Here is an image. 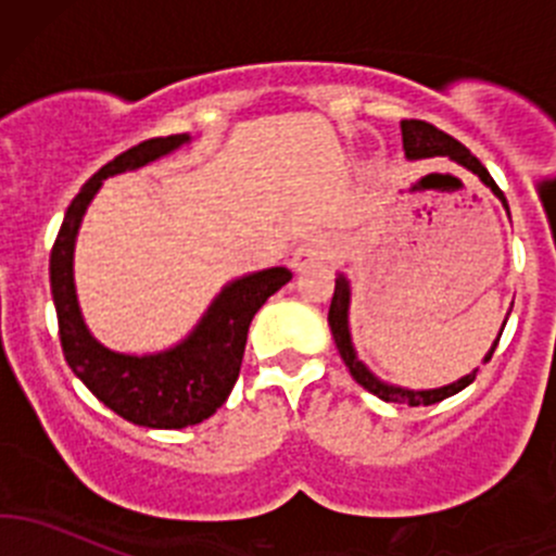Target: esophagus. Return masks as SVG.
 <instances>
[{"instance_id":"obj_1","label":"esophagus","mask_w":556,"mask_h":556,"mask_svg":"<svg viewBox=\"0 0 556 556\" xmlns=\"http://www.w3.org/2000/svg\"><path fill=\"white\" fill-rule=\"evenodd\" d=\"M328 255H330V247H325L323 242H306L293 252V257H290V266H293V271H304V268L325 261Z\"/></svg>"}]
</instances>
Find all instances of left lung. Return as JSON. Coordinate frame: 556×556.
<instances>
[{
    "label": "left lung",
    "instance_id": "left-lung-1",
    "mask_svg": "<svg viewBox=\"0 0 556 556\" xmlns=\"http://www.w3.org/2000/svg\"><path fill=\"white\" fill-rule=\"evenodd\" d=\"M401 137H403V153H406L408 161H422V159H435V155H444V159L454 161V164L463 166V169L473 172L476 177H479L481 182H484L486 188H490L492 193L501 199L503 210H506V215L511 217V212H508V201H506V195H503V190L497 188L495 179H492L490 172L484 169V164H481V161L476 159V155L470 153L468 148H465V144H459L457 139L450 137V134L439 131V128L430 126V123H425V121H401ZM350 304H352L350 279H346L344 274H339V277H336L333 301H330V312H328L330 333H333V341H336V346H339L341 361H344L346 368H350L352 379H355V382L361 387H366L371 395L382 397V401H387V403L433 406V403H441L444 397L457 395L459 390H465V387H468L476 377H479V368H473L470 374L459 377L457 382L444 384V387H433V390H412V387L384 382V379H379L377 374H374L371 368H368L366 363L357 357V350H355V344H352V333H350ZM508 314H511V312H508ZM508 314H506V319H503V328H506V323H508ZM501 336H503V330L497 333V339L492 341L490 352L484 355V363H490V357H492V352H495Z\"/></svg>",
    "mask_w": 556,
    "mask_h": 556
}]
</instances>
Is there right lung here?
<instances>
[{
  "instance_id": "right-lung-1",
  "label": "right lung",
  "mask_w": 556,
  "mask_h": 556,
  "mask_svg": "<svg viewBox=\"0 0 556 556\" xmlns=\"http://www.w3.org/2000/svg\"><path fill=\"white\" fill-rule=\"evenodd\" d=\"M190 142V134L148 139L102 166L72 199L50 252V293L59 317L61 350L72 374L106 408L142 428L179 430L204 422L231 395L242 368L252 317L293 279L285 266L244 274L223 285L185 339L159 352H117L102 344L83 317L75 288V242L93 195L106 177L137 172Z\"/></svg>"
}]
</instances>
